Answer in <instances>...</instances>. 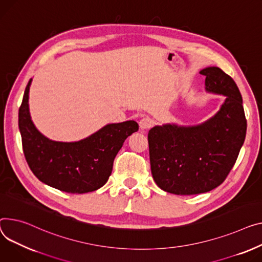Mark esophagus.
<instances>
[{
	"label": "esophagus",
	"instance_id": "esophagus-1",
	"mask_svg": "<svg viewBox=\"0 0 262 262\" xmlns=\"http://www.w3.org/2000/svg\"><path fill=\"white\" fill-rule=\"evenodd\" d=\"M139 125H140V127L142 129H147V128H149L152 125V121L148 117H143L140 120V122H139Z\"/></svg>",
	"mask_w": 262,
	"mask_h": 262
}]
</instances>
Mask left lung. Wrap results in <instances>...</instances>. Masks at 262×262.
<instances>
[{"instance_id":"obj_1","label":"left lung","mask_w":262,"mask_h":262,"mask_svg":"<svg viewBox=\"0 0 262 262\" xmlns=\"http://www.w3.org/2000/svg\"><path fill=\"white\" fill-rule=\"evenodd\" d=\"M200 74L208 92L226 97L220 111L201 125L156 126L147 136L152 178L170 194L196 195L219 186L246 139L242 97L233 78L219 67H206Z\"/></svg>"}]
</instances>
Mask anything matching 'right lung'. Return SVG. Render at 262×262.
I'll use <instances>...</instances> for the list:
<instances>
[{"mask_svg":"<svg viewBox=\"0 0 262 262\" xmlns=\"http://www.w3.org/2000/svg\"><path fill=\"white\" fill-rule=\"evenodd\" d=\"M28 82L19 110L22 146L29 168L43 183L71 194L94 191L105 184L125 139L139 129L135 121L108 124L79 142L50 141L31 122Z\"/></svg>","mask_w":262,"mask_h":262,"instance_id":"add662e5","label":"right lung"}]
</instances>
